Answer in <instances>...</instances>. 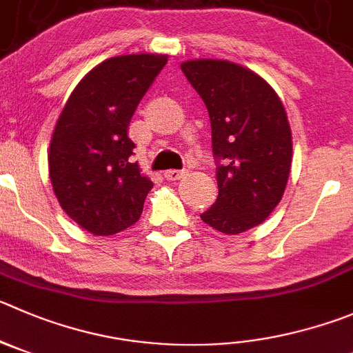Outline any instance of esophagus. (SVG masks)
<instances>
[{
    "mask_svg": "<svg viewBox=\"0 0 353 353\" xmlns=\"http://www.w3.org/2000/svg\"><path fill=\"white\" fill-rule=\"evenodd\" d=\"M184 176V170H176V169H170V170H167L165 172V177L169 181H177V179H181V177Z\"/></svg>",
    "mask_w": 353,
    "mask_h": 353,
    "instance_id": "34e87169",
    "label": "esophagus"
}]
</instances>
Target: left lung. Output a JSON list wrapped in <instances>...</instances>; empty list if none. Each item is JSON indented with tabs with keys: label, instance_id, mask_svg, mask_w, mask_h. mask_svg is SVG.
Here are the masks:
<instances>
[{
	"label": "left lung",
	"instance_id": "left-lung-1",
	"mask_svg": "<svg viewBox=\"0 0 353 353\" xmlns=\"http://www.w3.org/2000/svg\"><path fill=\"white\" fill-rule=\"evenodd\" d=\"M205 102L219 195L202 221L226 235L261 225L281 202L292 161L288 113L276 92L243 65L217 59L181 64Z\"/></svg>",
	"mask_w": 353,
	"mask_h": 353
}]
</instances>
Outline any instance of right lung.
I'll return each mask as SVG.
<instances>
[{"mask_svg": "<svg viewBox=\"0 0 353 353\" xmlns=\"http://www.w3.org/2000/svg\"><path fill=\"white\" fill-rule=\"evenodd\" d=\"M167 55H118L88 71L69 95L48 150L52 186L64 212L99 236L137 223L153 183L132 163L128 123Z\"/></svg>", "mask_w": 353, "mask_h": 353, "instance_id": "right-lung-1", "label": "right lung"}]
</instances>
